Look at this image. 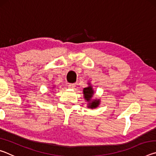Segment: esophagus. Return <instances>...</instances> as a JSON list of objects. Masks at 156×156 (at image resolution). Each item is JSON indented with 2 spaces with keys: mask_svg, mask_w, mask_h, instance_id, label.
<instances>
[{
  "mask_svg": "<svg viewBox=\"0 0 156 156\" xmlns=\"http://www.w3.org/2000/svg\"><path fill=\"white\" fill-rule=\"evenodd\" d=\"M76 87V84L75 83H73V84H68V87L70 88V89H73L75 88Z\"/></svg>",
  "mask_w": 156,
  "mask_h": 156,
  "instance_id": "esophagus-1",
  "label": "esophagus"
}]
</instances>
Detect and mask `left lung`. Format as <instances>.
Instances as JSON below:
<instances>
[{"label": "left lung", "mask_w": 156, "mask_h": 156, "mask_svg": "<svg viewBox=\"0 0 156 156\" xmlns=\"http://www.w3.org/2000/svg\"><path fill=\"white\" fill-rule=\"evenodd\" d=\"M89 86L87 87L84 88L83 89V94H84V98L88 102V108H91V109H95L98 107L100 104V100L99 99H95L92 100L91 98L93 97V95L94 93V91L93 90L92 86L90 85V83H89Z\"/></svg>", "instance_id": "left-lung-1"}]
</instances>
